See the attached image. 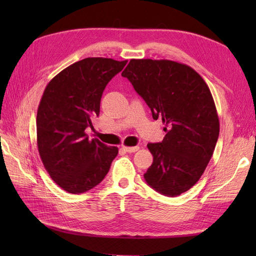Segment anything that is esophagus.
Masks as SVG:
<instances>
[{"label":"esophagus","mask_w":256,"mask_h":256,"mask_svg":"<svg viewBox=\"0 0 256 256\" xmlns=\"http://www.w3.org/2000/svg\"><path fill=\"white\" fill-rule=\"evenodd\" d=\"M122 148L128 152V153H135V152H138L140 150V146H133V148H128V146H122Z\"/></svg>","instance_id":"1"}]
</instances>
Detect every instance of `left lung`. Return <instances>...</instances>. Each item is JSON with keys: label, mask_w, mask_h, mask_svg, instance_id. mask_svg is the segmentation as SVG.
Segmentation results:
<instances>
[{"label": "left lung", "mask_w": 256, "mask_h": 256, "mask_svg": "<svg viewBox=\"0 0 256 256\" xmlns=\"http://www.w3.org/2000/svg\"><path fill=\"white\" fill-rule=\"evenodd\" d=\"M122 76L143 98L166 135L148 143L153 164L144 174L150 186L176 197L197 182L209 164L220 124L209 86L194 70L167 59H131Z\"/></svg>", "instance_id": "8db88e82"}]
</instances>
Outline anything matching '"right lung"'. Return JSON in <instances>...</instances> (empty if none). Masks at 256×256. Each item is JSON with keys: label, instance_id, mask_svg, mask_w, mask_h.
Listing matches in <instances>:
<instances>
[{"label": "right lung", "instance_id": "obj_1", "mask_svg": "<svg viewBox=\"0 0 256 256\" xmlns=\"http://www.w3.org/2000/svg\"><path fill=\"white\" fill-rule=\"evenodd\" d=\"M128 60L89 57L70 64L46 86L36 116L37 148L46 170L69 194H82L99 184L118 150L86 128L100 113V101L114 76Z\"/></svg>", "mask_w": 256, "mask_h": 256}]
</instances>
